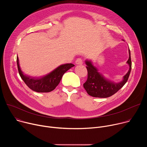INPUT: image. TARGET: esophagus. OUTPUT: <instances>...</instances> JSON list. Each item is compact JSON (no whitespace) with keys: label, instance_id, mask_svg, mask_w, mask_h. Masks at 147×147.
Segmentation results:
<instances>
[{"label":"esophagus","instance_id":"obj_1","mask_svg":"<svg viewBox=\"0 0 147 147\" xmlns=\"http://www.w3.org/2000/svg\"><path fill=\"white\" fill-rule=\"evenodd\" d=\"M82 63H83V60L81 58H78L76 60V63L77 65H82Z\"/></svg>","mask_w":147,"mask_h":147}]
</instances>
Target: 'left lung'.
<instances>
[{"mask_svg": "<svg viewBox=\"0 0 147 147\" xmlns=\"http://www.w3.org/2000/svg\"><path fill=\"white\" fill-rule=\"evenodd\" d=\"M129 52V58L127 63L129 65L130 69L127 73L124 76L123 80L119 83H115L105 78L101 74L98 72L97 69L92 65L90 61H86L88 77L86 82L84 83L83 86L88 95L93 97L108 98L116 93L123 87L128 80L131 70L130 49Z\"/></svg>", "mask_w": 147, "mask_h": 147, "instance_id": "left-lung-1", "label": "left lung"}]
</instances>
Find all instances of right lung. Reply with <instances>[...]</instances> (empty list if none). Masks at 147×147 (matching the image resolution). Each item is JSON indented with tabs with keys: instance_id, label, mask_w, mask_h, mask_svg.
<instances>
[{
	"instance_id": "add662e5",
	"label": "right lung",
	"mask_w": 147,
	"mask_h": 147,
	"mask_svg": "<svg viewBox=\"0 0 147 147\" xmlns=\"http://www.w3.org/2000/svg\"><path fill=\"white\" fill-rule=\"evenodd\" d=\"M17 65L21 78L31 90L37 92H49L54 90L59 84L63 75L74 66L72 63L62 65L47 76L40 78H35L27 76L23 73L19 66L18 56L17 57Z\"/></svg>"
}]
</instances>
